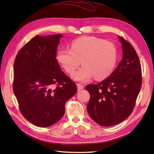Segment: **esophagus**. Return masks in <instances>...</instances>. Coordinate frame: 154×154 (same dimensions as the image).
Listing matches in <instances>:
<instances>
[{"instance_id":"esophagus-1","label":"esophagus","mask_w":154,"mask_h":154,"mask_svg":"<svg viewBox=\"0 0 154 154\" xmlns=\"http://www.w3.org/2000/svg\"><path fill=\"white\" fill-rule=\"evenodd\" d=\"M77 87L78 90H81V89H84V86L83 85H81L80 83H77Z\"/></svg>"}]
</instances>
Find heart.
<instances>
[{
	"instance_id": "obj_1",
	"label": "heart",
	"mask_w": 154,
	"mask_h": 154,
	"mask_svg": "<svg viewBox=\"0 0 154 154\" xmlns=\"http://www.w3.org/2000/svg\"><path fill=\"white\" fill-rule=\"evenodd\" d=\"M58 63L68 73H73L81 63L83 66L73 75L76 81L97 80L107 78L115 67L117 55L114 45L109 42L93 36H85L73 41L71 50L60 49L57 52Z\"/></svg>"
}]
</instances>
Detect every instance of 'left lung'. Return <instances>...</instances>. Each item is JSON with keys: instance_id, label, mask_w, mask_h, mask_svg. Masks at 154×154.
Listing matches in <instances>:
<instances>
[{"instance_id": "8db88e82", "label": "left lung", "mask_w": 154, "mask_h": 154, "mask_svg": "<svg viewBox=\"0 0 154 154\" xmlns=\"http://www.w3.org/2000/svg\"><path fill=\"white\" fill-rule=\"evenodd\" d=\"M123 57L107 79L85 87L90 94L87 112L102 126H114L128 117L142 87V69L138 55L128 42L119 36Z\"/></svg>"}]
</instances>
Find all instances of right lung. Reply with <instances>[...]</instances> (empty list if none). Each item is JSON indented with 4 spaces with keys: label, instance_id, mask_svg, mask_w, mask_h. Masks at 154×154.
<instances>
[{
    "label": "right lung",
    "instance_id": "add662e5",
    "mask_svg": "<svg viewBox=\"0 0 154 154\" xmlns=\"http://www.w3.org/2000/svg\"><path fill=\"white\" fill-rule=\"evenodd\" d=\"M61 34L35 35L20 50L14 63L13 91L26 119L48 127L65 113L67 100L77 93L75 83L61 71L56 59Z\"/></svg>",
    "mask_w": 154,
    "mask_h": 154
}]
</instances>
